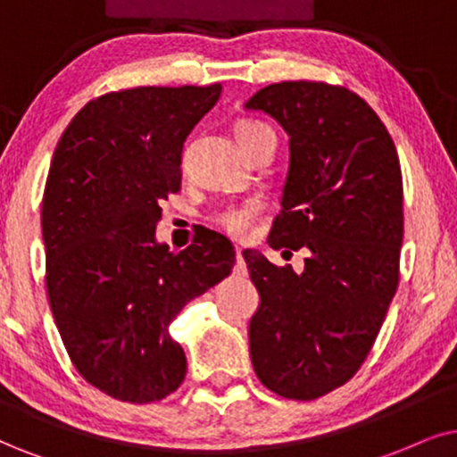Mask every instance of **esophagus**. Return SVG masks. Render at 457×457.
Instances as JSON below:
<instances>
[{"mask_svg":"<svg viewBox=\"0 0 457 457\" xmlns=\"http://www.w3.org/2000/svg\"><path fill=\"white\" fill-rule=\"evenodd\" d=\"M236 257H238V262H242V246L236 245Z\"/></svg>","mask_w":457,"mask_h":457,"instance_id":"esophagus-1","label":"esophagus"}]
</instances>
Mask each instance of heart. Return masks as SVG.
I'll return each instance as SVG.
<instances>
[{
	"label": "heart",
	"instance_id": "1",
	"mask_svg": "<svg viewBox=\"0 0 457 457\" xmlns=\"http://www.w3.org/2000/svg\"><path fill=\"white\" fill-rule=\"evenodd\" d=\"M262 130H270L268 126L259 124V122H251V120H245V122L236 124V138H246L255 132ZM255 215V204H242V206H228L221 212H217L215 221L221 225L225 232H229L232 236H245L248 232V225H251V219Z\"/></svg>",
	"mask_w": 457,
	"mask_h": 457
}]
</instances>
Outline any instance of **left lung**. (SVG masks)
Returning <instances> with one entry per match:
<instances>
[{
    "label": "left lung",
    "mask_w": 457,
    "mask_h": 457,
    "mask_svg": "<svg viewBox=\"0 0 457 457\" xmlns=\"http://www.w3.org/2000/svg\"><path fill=\"white\" fill-rule=\"evenodd\" d=\"M288 135V172L271 248H308L303 271L245 251L259 308L248 325L257 378L312 401L365 362L398 287L403 177L378 113L322 82L270 84L246 101Z\"/></svg>",
    "instance_id": "obj_1"
}]
</instances>
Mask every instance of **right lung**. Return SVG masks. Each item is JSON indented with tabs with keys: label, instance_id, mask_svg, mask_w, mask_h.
Listing matches in <instances>:
<instances>
[{
	"label": "right lung",
	"instance_id": "add662e5",
	"mask_svg": "<svg viewBox=\"0 0 457 457\" xmlns=\"http://www.w3.org/2000/svg\"><path fill=\"white\" fill-rule=\"evenodd\" d=\"M221 84L143 86L82 107L52 155L42 202L46 288L75 369L105 395L152 403L181 386L169 335L183 305L225 278L232 242L206 232L172 253L160 202L181 189L183 143Z\"/></svg>",
	"mask_w": 457,
	"mask_h": 457
}]
</instances>
